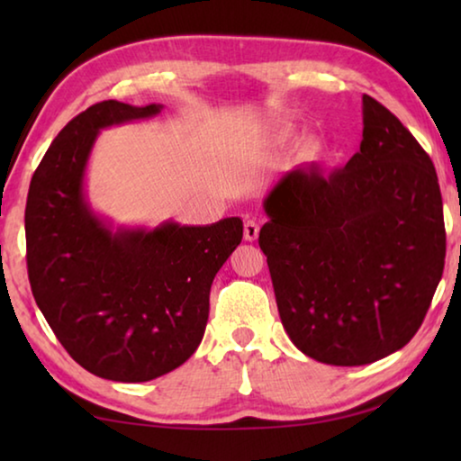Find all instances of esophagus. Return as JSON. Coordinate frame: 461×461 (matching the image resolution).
<instances>
[{
	"label": "esophagus",
	"instance_id": "esophagus-1",
	"mask_svg": "<svg viewBox=\"0 0 461 461\" xmlns=\"http://www.w3.org/2000/svg\"><path fill=\"white\" fill-rule=\"evenodd\" d=\"M258 233H260V221L256 220L254 215L246 213L244 215V238L248 241H254L256 238H258Z\"/></svg>",
	"mask_w": 461,
	"mask_h": 461
}]
</instances>
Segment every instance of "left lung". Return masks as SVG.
Masks as SVG:
<instances>
[{
  "label": "left lung",
  "mask_w": 461,
  "mask_h": 461,
  "mask_svg": "<svg viewBox=\"0 0 461 461\" xmlns=\"http://www.w3.org/2000/svg\"><path fill=\"white\" fill-rule=\"evenodd\" d=\"M360 152L323 173L296 167L264 199L267 256L288 338L331 366H364L412 339L446 264L429 154L394 113L362 97Z\"/></svg>",
  "instance_id": "1"
}]
</instances>
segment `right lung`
<instances>
[{"label": "right lung", "instance_id": "1", "mask_svg": "<svg viewBox=\"0 0 461 461\" xmlns=\"http://www.w3.org/2000/svg\"><path fill=\"white\" fill-rule=\"evenodd\" d=\"M160 109L115 99L85 109L52 140L26 201L36 305L77 364L115 382L158 378L189 360L213 278L244 236L240 217L112 231L89 209L83 178L99 130Z\"/></svg>", "mask_w": 461, "mask_h": 461}]
</instances>
